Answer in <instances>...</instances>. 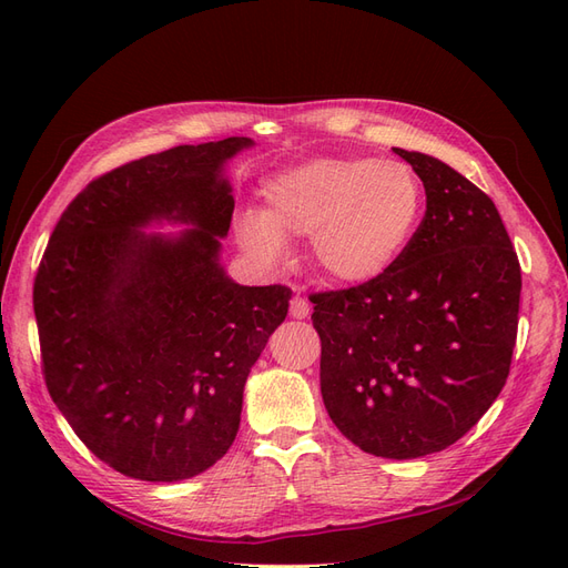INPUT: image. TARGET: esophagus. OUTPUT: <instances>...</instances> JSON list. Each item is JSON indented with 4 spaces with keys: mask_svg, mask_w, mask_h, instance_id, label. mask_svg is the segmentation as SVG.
I'll return each instance as SVG.
<instances>
[{
    "mask_svg": "<svg viewBox=\"0 0 568 568\" xmlns=\"http://www.w3.org/2000/svg\"><path fill=\"white\" fill-rule=\"evenodd\" d=\"M288 313H291V317L303 320V317L311 315V303H307V298H303V296H294V298H291Z\"/></svg>",
    "mask_w": 568,
    "mask_h": 568,
    "instance_id": "esophagus-1",
    "label": "esophagus"
}]
</instances>
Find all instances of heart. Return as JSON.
Segmentation results:
<instances>
[{
	"instance_id": "1",
	"label": "heart",
	"mask_w": 568,
	"mask_h": 568,
	"mask_svg": "<svg viewBox=\"0 0 568 568\" xmlns=\"http://www.w3.org/2000/svg\"><path fill=\"white\" fill-rule=\"evenodd\" d=\"M263 213L236 220L242 246L280 263L286 239L311 236L315 267L341 284H367L405 253L424 211V186L398 161L317 159L263 184Z\"/></svg>"
}]
</instances>
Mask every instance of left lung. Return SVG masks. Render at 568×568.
I'll list each match as a JSON object with an SVG mask.
<instances>
[{"instance_id": "8db88e82", "label": "left lung", "mask_w": 568, "mask_h": 568, "mask_svg": "<svg viewBox=\"0 0 568 568\" xmlns=\"http://www.w3.org/2000/svg\"><path fill=\"white\" fill-rule=\"evenodd\" d=\"M395 153L424 182L422 225L379 280L311 303L336 428L369 455L415 459L457 443L500 395L521 265L488 194L434 156Z\"/></svg>"}]
</instances>
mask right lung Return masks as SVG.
<instances>
[{"instance_id":"1","label":"right lung","mask_w":568,"mask_h":568,"mask_svg":"<svg viewBox=\"0 0 568 568\" xmlns=\"http://www.w3.org/2000/svg\"><path fill=\"white\" fill-rule=\"evenodd\" d=\"M251 144H184L99 175L40 261L47 390L78 438L130 478L173 484L230 450L246 376L288 313V286L234 284L217 263L234 213L222 165ZM159 216L197 230L135 232Z\"/></svg>"}]
</instances>
